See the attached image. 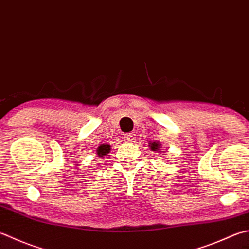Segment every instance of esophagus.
<instances>
[{"label":"esophagus","mask_w":249,"mask_h":249,"mask_svg":"<svg viewBox=\"0 0 249 249\" xmlns=\"http://www.w3.org/2000/svg\"><path fill=\"white\" fill-rule=\"evenodd\" d=\"M124 140L126 141V142H134V141L136 140V137L134 134H127L124 136Z\"/></svg>","instance_id":"1"}]
</instances>
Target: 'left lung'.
Listing matches in <instances>:
<instances>
[{
	"instance_id": "left-lung-1",
	"label": "left lung",
	"mask_w": 249,
	"mask_h": 249,
	"mask_svg": "<svg viewBox=\"0 0 249 249\" xmlns=\"http://www.w3.org/2000/svg\"><path fill=\"white\" fill-rule=\"evenodd\" d=\"M149 144V148L152 151H159L160 147H162V144H160L159 141H153V142H150Z\"/></svg>"
}]
</instances>
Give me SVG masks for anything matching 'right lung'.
I'll list each match as a JSON object with an SVG mask.
<instances>
[{
	"mask_svg": "<svg viewBox=\"0 0 249 249\" xmlns=\"http://www.w3.org/2000/svg\"><path fill=\"white\" fill-rule=\"evenodd\" d=\"M111 151V145L110 144H100L98 148H97L96 151V154L98 155V157H106L107 154H109Z\"/></svg>",
	"mask_w": 249,
	"mask_h": 249,
	"instance_id": "add662e5",
	"label": "right lung"
}]
</instances>
